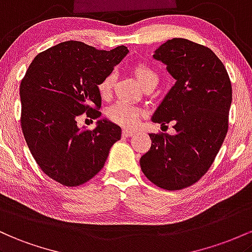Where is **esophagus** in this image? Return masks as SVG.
<instances>
[{
    "instance_id": "34e87169",
    "label": "esophagus",
    "mask_w": 252,
    "mask_h": 252,
    "mask_svg": "<svg viewBox=\"0 0 252 252\" xmlns=\"http://www.w3.org/2000/svg\"><path fill=\"white\" fill-rule=\"evenodd\" d=\"M135 132L132 131V129H124L123 131V135L124 137L128 138V137H132V135H134Z\"/></svg>"
}]
</instances>
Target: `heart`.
<instances>
[{"mask_svg":"<svg viewBox=\"0 0 252 252\" xmlns=\"http://www.w3.org/2000/svg\"><path fill=\"white\" fill-rule=\"evenodd\" d=\"M132 72H133L138 82L145 89L149 88V87H155L157 84V73L151 67H149L148 65L134 64L132 66ZM115 82H117V76H115L114 72H111L104 76L102 81L98 83V94L103 100H108L112 96ZM141 115H143V111L140 108L126 102H118L108 109V118L111 119L113 123L123 127H134L139 121Z\"/></svg>","mask_w":252,"mask_h":252,"instance_id":"heart-1","label":"heart"}]
</instances>
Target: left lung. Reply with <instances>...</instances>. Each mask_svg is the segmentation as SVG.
I'll return each instance as SVG.
<instances>
[{
  "label": "left lung",
  "instance_id": "obj_1",
  "mask_svg": "<svg viewBox=\"0 0 252 252\" xmlns=\"http://www.w3.org/2000/svg\"><path fill=\"white\" fill-rule=\"evenodd\" d=\"M175 84L152 115V123H174L176 133H150L151 148L140 168L157 187L179 190L207 172L228 128L232 87L224 64L213 51L174 38L155 51Z\"/></svg>",
  "mask_w": 252,
  "mask_h": 252
}]
</instances>
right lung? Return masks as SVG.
<instances>
[{"label": "right lung", "mask_w": 252, "mask_h": 252, "mask_svg": "<svg viewBox=\"0 0 252 252\" xmlns=\"http://www.w3.org/2000/svg\"><path fill=\"white\" fill-rule=\"evenodd\" d=\"M127 53L126 46L103 51L70 40L39 53L28 66L20 84L22 133L41 170L61 185L92 180L120 140V126L106 118L93 131L78 127L77 118L101 117L98 83Z\"/></svg>", "instance_id": "add662e5"}]
</instances>
